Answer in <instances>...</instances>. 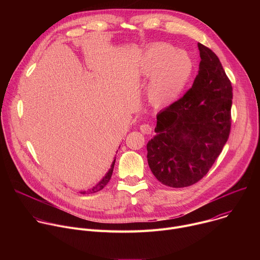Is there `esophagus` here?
<instances>
[{
    "mask_svg": "<svg viewBox=\"0 0 260 260\" xmlns=\"http://www.w3.org/2000/svg\"><path fill=\"white\" fill-rule=\"evenodd\" d=\"M140 129L143 134H146V135H150L152 133V127L147 123H143L142 125H140Z\"/></svg>",
    "mask_w": 260,
    "mask_h": 260,
    "instance_id": "obj_1",
    "label": "esophagus"
}]
</instances>
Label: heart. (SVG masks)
I'll list each match as a JSON object with an SVG mask.
<instances>
[{"label": "heart", "instance_id": "b5f03b06", "mask_svg": "<svg viewBox=\"0 0 260 260\" xmlns=\"http://www.w3.org/2000/svg\"><path fill=\"white\" fill-rule=\"evenodd\" d=\"M193 71L190 56L168 44H155L142 57V72L153 76L147 87L149 102L162 107L174 103L188 83Z\"/></svg>", "mask_w": 260, "mask_h": 260}]
</instances>
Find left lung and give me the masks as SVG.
<instances>
[{"instance_id": "left-lung-1", "label": "left lung", "mask_w": 260, "mask_h": 260, "mask_svg": "<svg viewBox=\"0 0 260 260\" xmlns=\"http://www.w3.org/2000/svg\"><path fill=\"white\" fill-rule=\"evenodd\" d=\"M201 62L190 89L157 114L147 143L148 165L167 186L187 187L207 175L229 140L233 86L218 56L199 43Z\"/></svg>"}]
</instances>
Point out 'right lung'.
Returning <instances> with one entry per match:
<instances>
[{
    "label": "right lung",
    "instance_id": "obj_1",
    "mask_svg": "<svg viewBox=\"0 0 260 260\" xmlns=\"http://www.w3.org/2000/svg\"><path fill=\"white\" fill-rule=\"evenodd\" d=\"M115 160H116V159L113 160V162H112V165H111V168H110V170L108 171V173H107V174L105 175V177L95 185V186H93L91 189H88L87 191H80V193H81V194H89V193H94V192H98V191L102 190V189L106 186V185L108 184V182L110 181L111 176H112L113 169H114V165H115Z\"/></svg>",
    "mask_w": 260,
    "mask_h": 260
}]
</instances>
